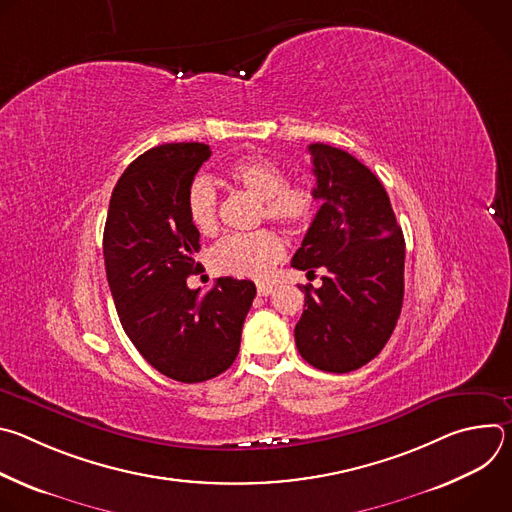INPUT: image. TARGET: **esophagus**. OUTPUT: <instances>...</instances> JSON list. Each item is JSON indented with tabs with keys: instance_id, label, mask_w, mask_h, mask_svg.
Here are the masks:
<instances>
[{
	"instance_id": "34e87169",
	"label": "esophagus",
	"mask_w": 512,
	"mask_h": 512,
	"mask_svg": "<svg viewBox=\"0 0 512 512\" xmlns=\"http://www.w3.org/2000/svg\"><path fill=\"white\" fill-rule=\"evenodd\" d=\"M273 291H275V287H273V285H269V283H259V285H257V296H261V298L271 296Z\"/></svg>"
}]
</instances>
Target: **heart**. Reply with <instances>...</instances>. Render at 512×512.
<instances>
[{
    "instance_id": "obj_1",
    "label": "heart",
    "mask_w": 512,
    "mask_h": 512,
    "mask_svg": "<svg viewBox=\"0 0 512 512\" xmlns=\"http://www.w3.org/2000/svg\"><path fill=\"white\" fill-rule=\"evenodd\" d=\"M229 178L261 200V216L285 227L308 225L318 208L316 186L308 180L285 182L279 164L263 156H247L229 168ZM216 188L212 182L198 178L190 184L186 210L198 233H212L218 223ZM285 245L273 231H255L249 235H229L210 251V265L218 273L267 279L273 267L283 259Z\"/></svg>"
}]
</instances>
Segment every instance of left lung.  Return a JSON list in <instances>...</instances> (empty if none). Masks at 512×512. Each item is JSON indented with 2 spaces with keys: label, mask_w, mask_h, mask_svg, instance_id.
Here are the masks:
<instances>
[{
  "label": "left lung",
  "mask_w": 512,
  "mask_h": 512,
  "mask_svg": "<svg viewBox=\"0 0 512 512\" xmlns=\"http://www.w3.org/2000/svg\"><path fill=\"white\" fill-rule=\"evenodd\" d=\"M312 172L322 202L291 259L314 275L296 324L304 360L328 373H350L373 360L391 338L403 306L405 239L379 178L344 150L312 143Z\"/></svg>",
  "instance_id": "left-lung-1"
}]
</instances>
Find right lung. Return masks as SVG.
Here are the masks:
<instances>
[{
	"label": "right lung",
	"instance_id": "1",
	"mask_svg": "<svg viewBox=\"0 0 512 512\" xmlns=\"http://www.w3.org/2000/svg\"><path fill=\"white\" fill-rule=\"evenodd\" d=\"M210 154L196 141L141 154L113 188L103 235L107 281L125 334L156 371L180 383H202L231 367L257 294L249 279L218 277L204 296L186 285L198 271L200 249L186 196Z\"/></svg>",
	"mask_w": 512,
	"mask_h": 512
}]
</instances>
